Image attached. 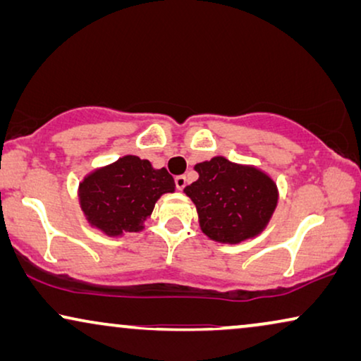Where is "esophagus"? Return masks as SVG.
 Instances as JSON below:
<instances>
[{"instance_id":"34e87169","label":"esophagus","mask_w":361,"mask_h":361,"mask_svg":"<svg viewBox=\"0 0 361 361\" xmlns=\"http://www.w3.org/2000/svg\"><path fill=\"white\" fill-rule=\"evenodd\" d=\"M187 185V179H185V176H177L176 177V187L179 190H182L184 189V187Z\"/></svg>"}]
</instances>
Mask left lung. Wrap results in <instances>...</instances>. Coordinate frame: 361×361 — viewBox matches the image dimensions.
Segmentation results:
<instances>
[{
    "label": "left lung",
    "instance_id": "left-lung-1",
    "mask_svg": "<svg viewBox=\"0 0 361 361\" xmlns=\"http://www.w3.org/2000/svg\"><path fill=\"white\" fill-rule=\"evenodd\" d=\"M194 169L199 179L184 192L194 202L200 230L210 240L236 245L263 233L279 200L273 177L224 156L199 162Z\"/></svg>",
    "mask_w": 361,
    "mask_h": 361
}]
</instances>
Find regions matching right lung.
<instances>
[{"label": "right lung", "mask_w": 361, "mask_h": 361, "mask_svg": "<svg viewBox=\"0 0 361 361\" xmlns=\"http://www.w3.org/2000/svg\"><path fill=\"white\" fill-rule=\"evenodd\" d=\"M176 182L166 167L126 154L88 172L78 184V204L92 228L113 238L145 230V221L161 195L172 194Z\"/></svg>", "instance_id": "add662e5"}]
</instances>
